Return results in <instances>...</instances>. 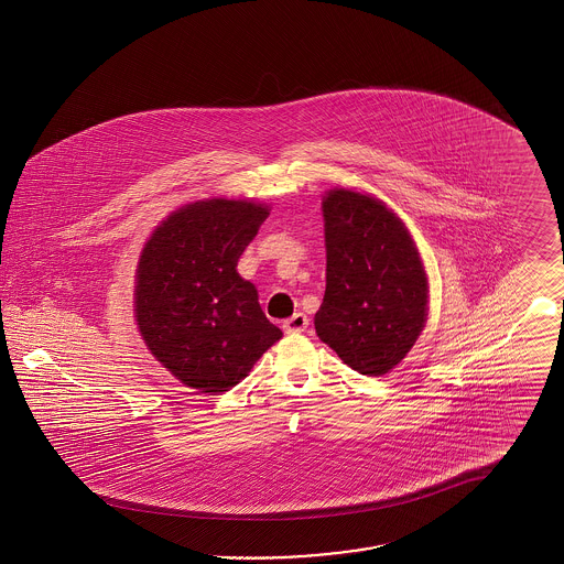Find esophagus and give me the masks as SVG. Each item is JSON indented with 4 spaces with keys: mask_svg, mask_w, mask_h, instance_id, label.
Returning <instances> with one entry per match:
<instances>
[{
    "mask_svg": "<svg viewBox=\"0 0 564 564\" xmlns=\"http://www.w3.org/2000/svg\"><path fill=\"white\" fill-rule=\"evenodd\" d=\"M308 327V317L304 313H295L294 317H290L288 322H283V329L288 334H300Z\"/></svg>",
    "mask_w": 564,
    "mask_h": 564,
    "instance_id": "1",
    "label": "esophagus"
}]
</instances>
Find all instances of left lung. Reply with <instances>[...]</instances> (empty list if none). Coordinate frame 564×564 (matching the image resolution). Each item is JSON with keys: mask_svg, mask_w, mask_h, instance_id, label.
I'll list each match as a JSON object with an SVG mask.
<instances>
[{"mask_svg": "<svg viewBox=\"0 0 564 564\" xmlns=\"http://www.w3.org/2000/svg\"><path fill=\"white\" fill-rule=\"evenodd\" d=\"M323 219L327 269L317 336L359 375H387L427 322L419 249L402 219L370 194L329 189Z\"/></svg>", "mask_w": 564, "mask_h": 564, "instance_id": "left-lung-1", "label": "left lung"}]
</instances>
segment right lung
I'll return each instance as SVG.
<instances>
[{
  "label": "right lung",
  "mask_w": 564,
  "mask_h": 564,
  "mask_svg": "<svg viewBox=\"0 0 564 564\" xmlns=\"http://www.w3.org/2000/svg\"><path fill=\"white\" fill-rule=\"evenodd\" d=\"M269 217L249 200H198L169 215L134 274V317L162 366L200 393H224L283 336L237 272Z\"/></svg>",
  "instance_id": "1"
}]
</instances>
